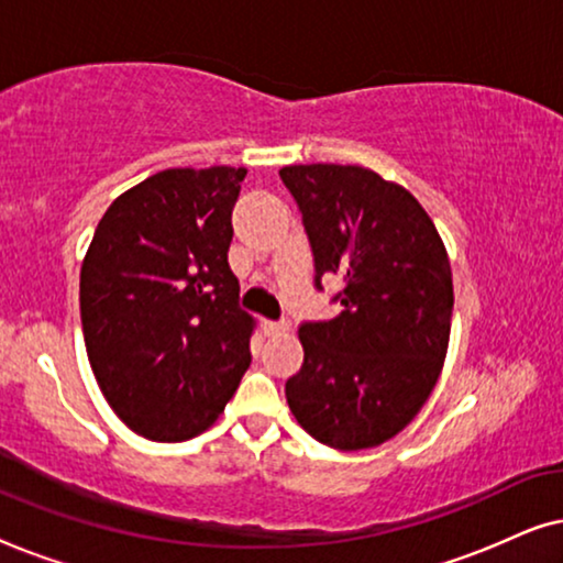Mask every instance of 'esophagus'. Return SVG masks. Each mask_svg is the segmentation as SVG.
Returning <instances> with one entry per match:
<instances>
[{"label": "esophagus", "mask_w": 563, "mask_h": 563, "mask_svg": "<svg viewBox=\"0 0 563 563\" xmlns=\"http://www.w3.org/2000/svg\"><path fill=\"white\" fill-rule=\"evenodd\" d=\"M289 322L287 320H266L264 322V330L266 335H279V333H289Z\"/></svg>", "instance_id": "1"}]
</instances>
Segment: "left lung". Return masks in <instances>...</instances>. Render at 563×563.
<instances>
[{"label": "left lung", "mask_w": 563, "mask_h": 563, "mask_svg": "<svg viewBox=\"0 0 563 563\" xmlns=\"http://www.w3.org/2000/svg\"><path fill=\"white\" fill-rule=\"evenodd\" d=\"M302 212L314 287L341 276L343 312L302 322L305 364L287 402L314 441L338 451L382 445L410 426L449 351L451 261L433 220L405 187L364 166H284Z\"/></svg>", "instance_id": "obj_1"}]
</instances>
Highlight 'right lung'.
I'll list each match as a JSON object with an SVG mask.
<instances>
[{"mask_svg": "<svg viewBox=\"0 0 563 563\" xmlns=\"http://www.w3.org/2000/svg\"><path fill=\"white\" fill-rule=\"evenodd\" d=\"M245 168H166L120 195L81 264L91 372L114 415L158 443L218 420L251 366L253 318L228 266Z\"/></svg>", "mask_w": 563, "mask_h": 563, "instance_id": "right-lung-1", "label": "right lung"}]
</instances>
